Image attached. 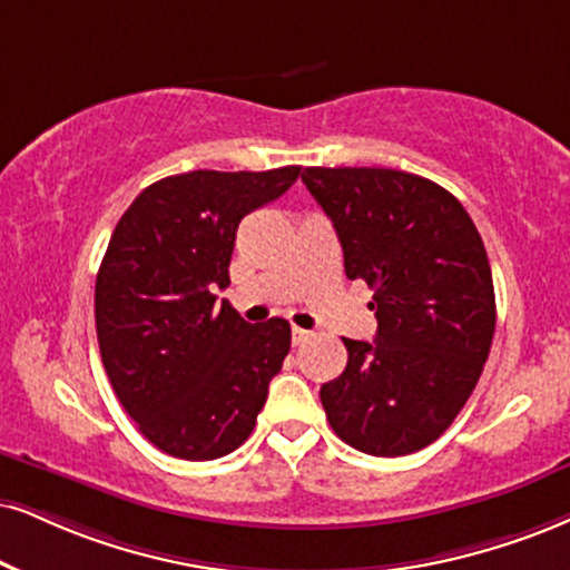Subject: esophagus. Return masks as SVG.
<instances>
[{"label": "esophagus", "instance_id": "34e87169", "mask_svg": "<svg viewBox=\"0 0 570 570\" xmlns=\"http://www.w3.org/2000/svg\"><path fill=\"white\" fill-rule=\"evenodd\" d=\"M312 338V333L304 327H293V346H304V343Z\"/></svg>", "mask_w": 570, "mask_h": 570}]
</instances>
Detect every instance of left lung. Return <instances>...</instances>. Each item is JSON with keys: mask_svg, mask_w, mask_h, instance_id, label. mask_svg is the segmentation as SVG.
<instances>
[{"mask_svg": "<svg viewBox=\"0 0 570 570\" xmlns=\"http://www.w3.org/2000/svg\"><path fill=\"white\" fill-rule=\"evenodd\" d=\"M301 179L377 317L372 343L343 338L346 370L320 389L330 425L364 454L417 452L454 423L489 360L497 304L479 229L417 174L312 166Z\"/></svg>", "mask_w": 570, "mask_h": 570, "instance_id": "left-lung-1", "label": "left lung"}]
</instances>
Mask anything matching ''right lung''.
<instances>
[{
	"label": "right lung",
	"mask_w": 570,
	"mask_h": 570,
	"mask_svg": "<svg viewBox=\"0 0 570 570\" xmlns=\"http://www.w3.org/2000/svg\"><path fill=\"white\" fill-rule=\"evenodd\" d=\"M301 166L189 171L145 187L97 272L105 372L139 433L179 460L235 452L291 351V325H250L214 291L229 285L237 224L277 200Z\"/></svg>",
	"instance_id": "1"
}]
</instances>
